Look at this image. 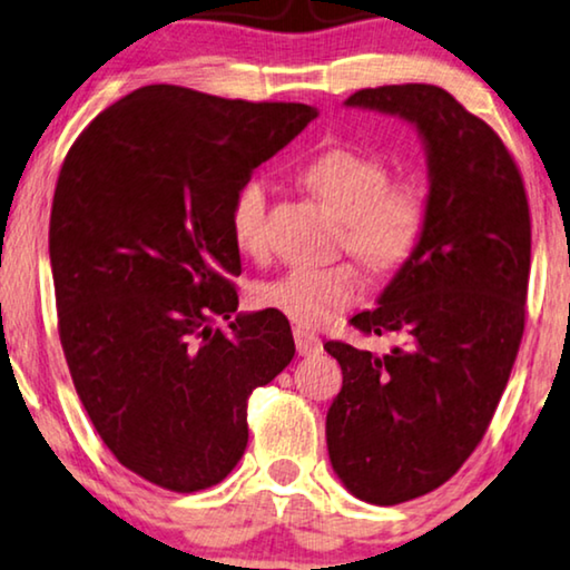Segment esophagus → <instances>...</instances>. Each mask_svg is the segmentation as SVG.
Segmentation results:
<instances>
[{
  "instance_id": "esophagus-1",
  "label": "esophagus",
  "mask_w": 570,
  "mask_h": 570,
  "mask_svg": "<svg viewBox=\"0 0 570 570\" xmlns=\"http://www.w3.org/2000/svg\"><path fill=\"white\" fill-rule=\"evenodd\" d=\"M293 337H295V350H298V355H314V353H318V350H322V340H318L314 332L295 326Z\"/></svg>"
}]
</instances>
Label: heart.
<instances>
[{
    "label": "heart",
    "mask_w": 570,
    "mask_h": 570,
    "mask_svg": "<svg viewBox=\"0 0 570 570\" xmlns=\"http://www.w3.org/2000/svg\"><path fill=\"white\" fill-rule=\"evenodd\" d=\"M303 181L340 217V240L371 269L400 267L423 236L428 205L415 181H389L386 166L355 147H330L303 166ZM267 181L246 178L230 199L228 223L244 254L264 248ZM365 293V279L353 262L295 264L283 275L259 285L256 298L264 308L279 311L301 326H322Z\"/></svg>",
    "instance_id": "1"
}]
</instances>
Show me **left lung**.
Segmentation results:
<instances>
[{
    "mask_svg": "<svg viewBox=\"0 0 570 570\" xmlns=\"http://www.w3.org/2000/svg\"><path fill=\"white\" fill-rule=\"evenodd\" d=\"M345 106L400 116L428 160V217L415 252L350 324L400 332L384 355L326 342L342 392L326 412L332 470L365 503L443 485L485 435L524 334L532 223L501 137L435 85H384Z\"/></svg>",
    "mask_w": 570,
    "mask_h": 570,
    "instance_id": "1",
    "label": "left lung"
}]
</instances>
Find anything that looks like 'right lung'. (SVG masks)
<instances>
[{
    "label": "right lung",
    "mask_w": 570,
    "mask_h": 570,
    "mask_svg": "<svg viewBox=\"0 0 570 570\" xmlns=\"http://www.w3.org/2000/svg\"><path fill=\"white\" fill-rule=\"evenodd\" d=\"M311 119L306 104L145 85L69 147L49 225L59 340L98 435L147 482L194 493L228 478L248 396L293 361L279 311L229 318L240 254L228 209Z\"/></svg>",
    "instance_id": "obj_1"
}]
</instances>
